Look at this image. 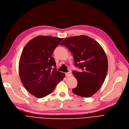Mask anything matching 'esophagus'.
Returning a JSON list of instances; mask_svg holds the SVG:
<instances>
[{"label": "esophagus", "instance_id": "obj_1", "mask_svg": "<svg viewBox=\"0 0 129 129\" xmlns=\"http://www.w3.org/2000/svg\"><path fill=\"white\" fill-rule=\"evenodd\" d=\"M71 76V74L70 73H66V77H70Z\"/></svg>", "mask_w": 129, "mask_h": 129}]
</instances>
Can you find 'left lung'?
Segmentation results:
<instances>
[{"mask_svg": "<svg viewBox=\"0 0 129 129\" xmlns=\"http://www.w3.org/2000/svg\"><path fill=\"white\" fill-rule=\"evenodd\" d=\"M60 45L66 46L73 53L75 65L82 69L73 72L78 81L73 92L83 97L95 94L103 84L108 70L103 49L97 41L83 35L66 38Z\"/></svg>", "mask_w": 129, "mask_h": 129, "instance_id": "left-lung-1", "label": "left lung"}]
</instances>
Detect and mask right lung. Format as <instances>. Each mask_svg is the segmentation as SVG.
Masks as SVG:
<instances>
[{
	"mask_svg": "<svg viewBox=\"0 0 129 129\" xmlns=\"http://www.w3.org/2000/svg\"><path fill=\"white\" fill-rule=\"evenodd\" d=\"M62 40L38 36L30 40L22 51L18 65L20 79L26 89L36 97L50 94L64 78L65 74L55 68L56 63L52 56Z\"/></svg>",
	"mask_w": 129,
	"mask_h": 129,
	"instance_id": "right-lung-1",
	"label": "right lung"
}]
</instances>
